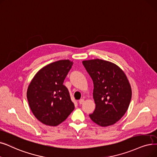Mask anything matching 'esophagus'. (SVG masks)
Instances as JSON below:
<instances>
[{"label": "esophagus", "instance_id": "esophagus-1", "mask_svg": "<svg viewBox=\"0 0 157 157\" xmlns=\"http://www.w3.org/2000/svg\"><path fill=\"white\" fill-rule=\"evenodd\" d=\"M85 102V100L83 99H81L79 101V103L80 105H82L83 103Z\"/></svg>", "mask_w": 157, "mask_h": 157}]
</instances>
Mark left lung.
Wrapping results in <instances>:
<instances>
[{
  "label": "left lung",
  "mask_w": 157,
  "mask_h": 157,
  "mask_svg": "<svg viewBox=\"0 0 157 157\" xmlns=\"http://www.w3.org/2000/svg\"><path fill=\"white\" fill-rule=\"evenodd\" d=\"M94 83L95 110L89 116L101 126H110L125 114L132 99V88L124 72L115 64L95 59L83 61Z\"/></svg>",
  "instance_id": "8db88e82"
}]
</instances>
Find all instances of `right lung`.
<instances>
[{
	"label": "right lung",
	"instance_id": "add662e5",
	"mask_svg": "<svg viewBox=\"0 0 157 157\" xmlns=\"http://www.w3.org/2000/svg\"><path fill=\"white\" fill-rule=\"evenodd\" d=\"M73 62L59 60L40 69L30 83L27 98L35 117L43 124L55 126L63 122L74 109L63 81Z\"/></svg>",
	"mask_w": 157,
	"mask_h": 157
}]
</instances>
